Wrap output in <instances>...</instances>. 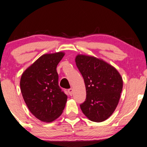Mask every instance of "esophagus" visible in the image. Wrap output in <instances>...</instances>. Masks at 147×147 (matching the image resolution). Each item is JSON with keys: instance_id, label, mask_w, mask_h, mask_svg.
Returning a JSON list of instances; mask_svg holds the SVG:
<instances>
[{"instance_id": "1", "label": "esophagus", "mask_w": 147, "mask_h": 147, "mask_svg": "<svg viewBox=\"0 0 147 147\" xmlns=\"http://www.w3.org/2000/svg\"><path fill=\"white\" fill-rule=\"evenodd\" d=\"M68 93H69V94H70V95H72V94H73V89H72V88L69 89H68Z\"/></svg>"}]
</instances>
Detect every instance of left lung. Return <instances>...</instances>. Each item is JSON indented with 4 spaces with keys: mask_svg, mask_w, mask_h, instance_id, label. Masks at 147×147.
<instances>
[{
    "mask_svg": "<svg viewBox=\"0 0 147 147\" xmlns=\"http://www.w3.org/2000/svg\"><path fill=\"white\" fill-rule=\"evenodd\" d=\"M75 62L82 75L86 99L80 104L89 120L100 123L115 110L123 90V78L117 70L102 59L78 54Z\"/></svg>",
    "mask_w": 147,
    "mask_h": 147,
    "instance_id": "1",
    "label": "left lung"
}]
</instances>
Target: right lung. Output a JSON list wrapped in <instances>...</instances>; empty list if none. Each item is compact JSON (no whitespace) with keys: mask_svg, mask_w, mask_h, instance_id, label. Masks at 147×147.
<instances>
[{"mask_svg":"<svg viewBox=\"0 0 147 147\" xmlns=\"http://www.w3.org/2000/svg\"><path fill=\"white\" fill-rule=\"evenodd\" d=\"M65 53L45 54L22 74L20 88L30 111L41 121L51 123L61 115L67 96L58 85L56 67Z\"/></svg>","mask_w":147,"mask_h":147,"instance_id":"add662e5","label":"right lung"}]
</instances>
